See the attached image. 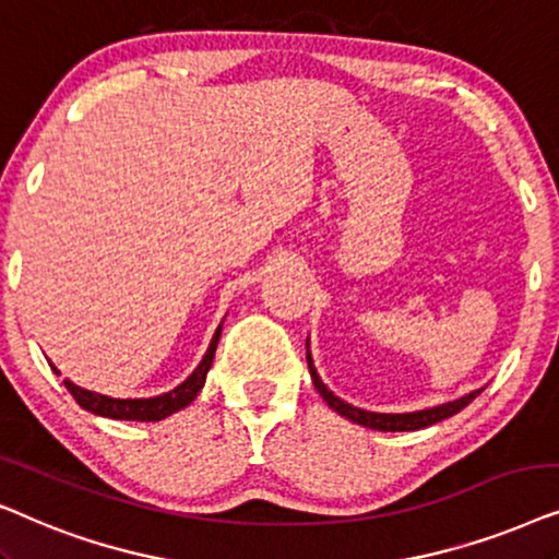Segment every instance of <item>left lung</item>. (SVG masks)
I'll return each instance as SVG.
<instances>
[{"instance_id": "obj_1", "label": "left lung", "mask_w": 559, "mask_h": 559, "mask_svg": "<svg viewBox=\"0 0 559 559\" xmlns=\"http://www.w3.org/2000/svg\"><path fill=\"white\" fill-rule=\"evenodd\" d=\"M309 347V345H307ZM307 362H309V373H311V381H314V389L319 391V396H322L326 404H330L334 412L345 416V419L355 421V424H362V427L368 429H381V431H414V429H424L429 427V424H437L442 419H448V416L463 412V408L471 404V401L478 396V391L467 393V396L457 399V401H450V404H442V406H435V408H424V412H412V414H376V412H366V408H357V406H349L345 401L334 396V393L326 389L322 383V378L317 376L314 370V362H311V355L307 349Z\"/></svg>"}]
</instances>
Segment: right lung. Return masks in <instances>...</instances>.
<instances>
[{
    "label": "right lung",
    "instance_id": "1",
    "mask_svg": "<svg viewBox=\"0 0 559 559\" xmlns=\"http://www.w3.org/2000/svg\"><path fill=\"white\" fill-rule=\"evenodd\" d=\"M222 334V324L214 332V337L210 342V349H206L204 360L199 362V368L186 378L181 385H176L174 391L163 393V396H153V399H109L102 396V393L79 389L71 381H63L66 389L71 391V396L76 399V404L86 412L99 414V416H109V419H128V421H160L166 416L181 412L183 406H189L197 393L202 391V385L206 381V373H210L214 353H217V342ZM53 368V366H50ZM56 370V368H53ZM58 373V370H56Z\"/></svg>",
    "mask_w": 559,
    "mask_h": 559
}]
</instances>
